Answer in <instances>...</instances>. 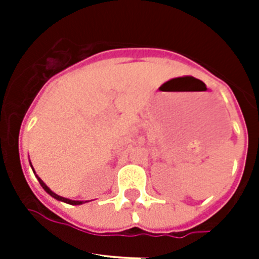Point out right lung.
<instances>
[{"mask_svg": "<svg viewBox=\"0 0 259 259\" xmlns=\"http://www.w3.org/2000/svg\"><path fill=\"white\" fill-rule=\"evenodd\" d=\"M32 169H33V168H32ZM36 177H37V176H36ZM37 180H38V183H40V185H41L42 188H44V191H46L47 193H50L51 196H52V197H55V199H56V200L64 201V203H68V204H72V205H79V204H83V201H80V200H70V199H66V197H63V196H59V195H56V193H55V192H52V191H51V189L48 188V187H47V185H46V183H44V181H42L41 179H40V177H37Z\"/></svg>", "mask_w": 259, "mask_h": 259, "instance_id": "1", "label": "right lung"}]
</instances>
